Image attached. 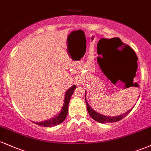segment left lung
<instances>
[{"mask_svg":"<svg viewBox=\"0 0 151 151\" xmlns=\"http://www.w3.org/2000/svg\"><path fill=\"white\" fill-rule=\"evenodd\" d=\"M120 47V45H118L117 47ZM125 49L127 50L128 52H129L131 54L132 56L134 57L136 61L138 60V58H137L136 53H135V52L133 51V50L131 47H129V45L126 46V47H125ZM119 51H120V50H119ZM135 84V85H136V84H137V83H135V84ZM85 96H86V94H85ZM85 101H86V107H87L88 113H89L90 116L92 118L93 120H95L96 121H98V122H99V123H101V124H106V123H113V122H116V121H120L122 119H124V117L126 116H127L128 114L131 112V111L133 109V108L129 109L128 111H126V113L121 114V115L116 116H106L102 115V114L97 113L96 111H95L93 110V109H92V108H91V107L89 105L88 102L86 101V99H85Z\"/></svg>","mask_w":151,"mask_h":151,"instance_id":"8db88e82","label":"left lung"}]
</instances>
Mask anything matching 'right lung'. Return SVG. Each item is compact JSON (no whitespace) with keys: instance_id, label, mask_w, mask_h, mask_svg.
Returning a JSON list of instances; mask_svg holds the SVG:
<instances>
[{"instance_id":"obj_1","label":"right lung","mask_w":151,"mask_h":151,"mask_svg":"<svg viewBox=\"0 0 151 151\" xmlns=\"http://www.w3.org/2000/svg\"><path fill=\"white\" fill-rule=\"evenodd\" d=\"M75 89L76 86L73 85L72 87H70V89L66 91L63 106L62 107V109L61 111H60V113L57 114L55 117L52 118V119H48V120L41 121V122H33L34 124H37L38 126H44V127H52V126L59 125V124H60L61 123L63 122V121L65 120L66 117H67V113H68V106L69 103H70V98Z\"/></svg>"}]
</instances>
